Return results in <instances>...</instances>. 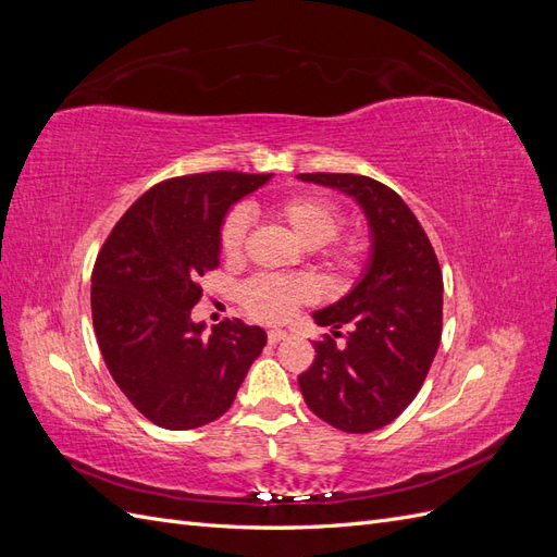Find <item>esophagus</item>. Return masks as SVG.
I'll use <instances>...</instances> for the list:
<instances>
[{"mask_svg":"<svg viewBox=\"0 0 557 557\" xmlns=\"http://www.w3.org/2000/svg\"><path fill=\"white\" fill-rule=\"evenodd\" d=\"M283 339H288V332H283V330H269L267 332V342L272 344V346H276Z\"/></svg>","mask_w":557,"mask_h":557,"instance_id":"esophagus-1","label":"esophagus"}]
</instances>
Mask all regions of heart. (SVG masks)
<instances>
[{"instance_id":"obj_1","label":"heart","mask_w":557,"mask_h":557,"mask_svg":"<svg viewBox=\"0 0 557 557\" xmlns=\"http://www.w3.org/2000/svg\"><path fill=\"white\" fill-rule=\"evenodd\" d=\"M278 223L290 230L297 244L305 248H320L334 239L342 223V213L330 199L318 195H297L283 199L272 209ZM248 237V213L232 211L221 230V250L227 260H239ZM367 244L360 237L346 239L330 252V264L336 272H352L364 258ZM313 297V285L307 278H285L260 274L248 278L239 288V299L250 318L260 323H281L299 305Z\"/></svg>"}]
</instances>
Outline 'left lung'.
I'll use <instances>...</instances> for the list:
<instances>
[{"instance_id": "8db88e82", "label": "left lung", "mask_w": 557, "mask_h": 557, "mask_svg": "<svg viewBox=\"0 0 557 557\" xmlns=\"http://www.w3.org/2000/svg\"><path fill=\"white\" fill-rule=\"evenodd\" d=\"M356 199L369 225V258L358 283L334 305L313 311L327 334L299 376L307 407L336 430L374 432L409 407L442 339L444 281L418 218L395 190L358 174H297Z\"/></svg>"}]
</instances>
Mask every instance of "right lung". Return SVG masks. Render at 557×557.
I'll list each match as a JSON object with an SVG mask.
<instances>
[{
	"instance_id": "obj_1",
	"label": "right lung",
	"mask_w": 557,
	"mask_h": 557,
	"mask_svg": "<svg viewBox=\"0 0 557 557\" xmlns=\"http://www.w3.org/2000/svg\"><path fill=\"white\" fill-rule=\"evenodd\" d=\"M272 174L209 172L158 183L115 223L92 269V325L134 409L164 430L221 418L267 332L239 318L195 323L199 278L221 260L225 215Z\"/></svg>"
}]
</instances>
